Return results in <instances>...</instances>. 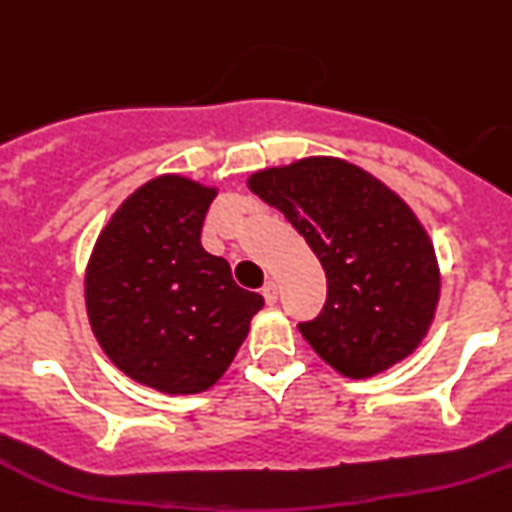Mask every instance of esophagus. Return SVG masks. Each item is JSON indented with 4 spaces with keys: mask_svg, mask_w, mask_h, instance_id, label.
Here are the masks:
<instances>
[{
    "mask_svg": "<svg viewBox=\"0 0 512 512\" xmlns=\"http://www.w3.org/2000/svg\"><path fill=\"white\" fill-rule=\"evenodd\" d=\"M262 298H265L267 305L278 303V285L272 283V280H267V283L262 285Z\"/></svg>",
    "mask_w": 512,
    "mask_h": 512,
    "instance_id": "obj_1",
    "label": "esophagus"
}]
</instances>
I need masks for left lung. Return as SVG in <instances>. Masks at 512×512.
I'll return each instance as SVG.
<instances>
[{"mask_svg":"<svg viewBox=\"0 0 512 512\" xmlns=\"http://www.w3.org/2000/svg\"><path fill=\"white\" fill-rule=\"evenodd\" d=\"M247 184L326 270V305L298 323L313 351L351 379L407 358L439 300L437 257L412 209L364 169L326 156L257 171Z\"/></svg>","mask_w":512,"mask_h":512,"instance_id":"8db88e82","label":"left lung"}]
</instances>
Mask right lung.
Returning <instances> with one entry per match:
<instances>
[{
    "label": "right lung",
    "instance_id": "add662e5",
    "mask_svg": "<svg viewBox=\"0 0 512 512\" xmlns=\"http://www.w3.org/2000/svg\"><path fill=\"white\" fill-rule=\"evenodd\" d=\"M214 197L184 176L151 179L105 224L85 272L88 318L105 356L166 394L217 384L265 303L199 242Z\"/></svg>",
    "mask_w": 512,
    "mask_h": 512
}]
</instances>
